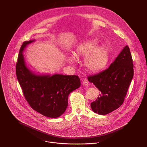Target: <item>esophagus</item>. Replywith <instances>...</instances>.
<instances>
[{
  "label": "esophagus",
  "mask_w": 147,
  "mask_h": 147,
  "mask_svg": "<svg viewBox=\"0 0 147 147\" xmlns=\"http://www.w3.org/2000/svg\"><path fill=\"white\" fill-rule=\"evenodd\" d=\"M82 84H83V86H88V81H87V79L85 78L84 80H83Z\"/></svg>",
  "instance_id": "1"
}]
</instances>
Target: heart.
<instances>
[{"mask_svg": "<svg viewBox=\"0 0 147 147\" xmlns=\"http://www.w3.org/2000/svg\"><path fill=\"white\" fill-rule=\"evenodd\" d=\"M74 55L77 57H86L84 63L86 67L91 71H98L105 67L109 60V51L104 45L98 46L95 40H90L78 45L75 49ZM70 61H73V55L68 56Z\"/></svg>", "mask_w": 147, "mask_h": 147, "instance_id": "heart-1", "label": "heart"}]
</instances>
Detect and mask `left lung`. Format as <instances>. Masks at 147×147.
Returning <instances> with one entry per match:
<instances>
[{
	"instance_id": "1",
	"label": "left lung",
	"mask_w": 147,
	"mask_h": 147,
	"mask_svg": "<svg viewBox=\"0 0 147 147\" xmlns=\"http://www.w3.org/2000/svg\"><path fill=\"white\" fill-rule=\"evenodd\" d=\"M133 75V59L126 45L107 69L88 77L101 92L91 103L93 112L105 115L119 108L124 102Z\"/></svg>"
}]
</instances>
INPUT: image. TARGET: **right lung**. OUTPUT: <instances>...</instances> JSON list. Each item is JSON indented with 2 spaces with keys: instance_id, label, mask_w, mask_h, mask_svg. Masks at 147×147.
I'll return each mask as SVG.
<instances>
[{
  "instance_id": "1",
  "label": "right lung",
  "mask_w": 147,
  "mask_h": 147,
  "mask_svg": "<svg viewBox=\"0 0 147 147\" xmlns=\"http://www.w3.org/2000/svg\"><path fill=\"white\" fill-rule=\"evenodd\" d=\"M35 40L25 41L19 52L16 76L24 95L31 107L45 116L57 118L68 105L69 94L81 86L78 76L37 74L27 66L23 52Z\"/></svg>"
}]
</instances>
